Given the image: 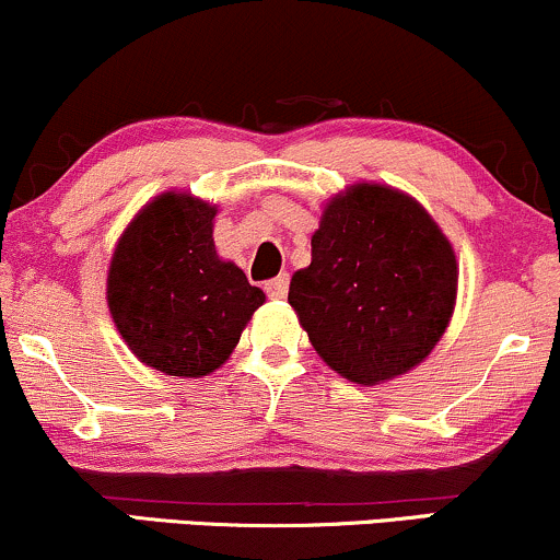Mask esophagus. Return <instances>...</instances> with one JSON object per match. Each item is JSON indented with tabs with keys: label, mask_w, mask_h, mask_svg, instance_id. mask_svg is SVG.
<instances>
[{
	"label": "esophagus",
	"mask_w": 560,
	"mask_h": 560,
	"mask_svg": "<svg viewBox=\"0 0 560 560\" xmlns=\"http://www.w3.org/2000/svg\"><path fill=\"white\" fill-rule=\"evenodd\" d=\"M287 289H289V276H276V279H271L266 284V294L271 300H284Z\"/></svg>",
	"instance_id": "1"
}]
</instances>
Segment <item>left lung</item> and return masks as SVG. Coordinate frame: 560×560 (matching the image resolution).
<instances>
[{
    "label": "left lung",
    "instance_id": "left-lung-1",
    "mask_svg": "<svg viewBox=\"0 0 560 560\" xmlns=\"http://www.w3.org/2000/svg\"><path fill=\"white\" fill-rule=\"evenodd\" d=\"M458 298L453 244L416 197L358 182L329 197L289 305L320 361L374 387L429 358Z\"/></svg>",
    "mask_w": 560,
    "mask_h": 560
}]
</instances>
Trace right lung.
<instances>
[{"label": "right lung", "mask_w": 560, "mask_h": 560, "mask_svg": "<svg viewBox=\"0 0 560 560\" xmlns=\"http://www.w3.org/2000/svg\"><path fill=\"white\" fill-rule=\"evenodd\" d=\"M218 205L189 191L152 197L118 236L107 268L115 329L165 376L213 374L266 302L213 242Z\"/></svg>", "instance_id": "add662e5"}]
</instances>
